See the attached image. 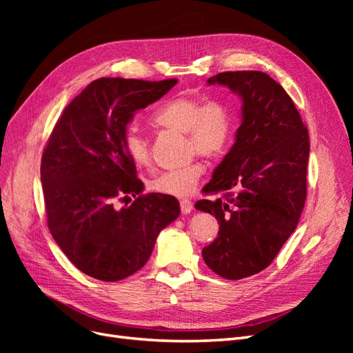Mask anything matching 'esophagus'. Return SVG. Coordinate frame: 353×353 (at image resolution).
<instances>
[{
  "instance_id": "obj_1",
  "label": "esophagus",
  "mask_w": 353,
  "mask_h": 353,
  "mask_svg": "<svg viewBox=\"0 0 353 353\" xmlns=\"http://www.w3.org/2000/svg\"><path fill=\"white\" fill-rule=\"evenodd\" d=\"M179 206H181V212H183L184 215H188V213L193 210V203H191L190 200H181Z\"/></svg>"
}]
</instances>
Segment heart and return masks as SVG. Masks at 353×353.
Listing matches in <instances>:
<instances>
[{
    "label": "heart",
    "mask_w": 353,
    "mask_h": 353,
    "mask_svg": "<svg viewBox=\"0 0 353 353\" xmlns=\"http://www.w3.org/2000/svg\"><path fill=\"white\" fill-rule=\"evenodd\" d=\"M152 122L159 128L185 134L187 150L210 160L225 153L232 137L231 114L225 105L216 100L174 99L154 112ZM123 148L137 166L150 163V143L137 128L131 126L125 131ZM203 172V165L193 162L157 175L152 181V188L157 193L184 199L193 193Z\"/></svg>",
    "instance_id": "1"
}]
</instances>
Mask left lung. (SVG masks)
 <instances>
[{
    "label": "left lung",
    "mask_w": 353,
    "mask_h": 353,
    "mask_svg": "<svg viewBox=\"0 0 353 353\" xmlns=\"http://www.w3.org/2000/svg\"><path fill=\"white\" fill-rule=\"evenodd\" d=\"M241 99L236 143L216 166L196 209L215 215L218 237L203 249L209 268L227 280L263 271L296 230L306 200L309 135L279 82L259 70L208 79Z\"/></svg>",
    "instance_id": "left-lung-1"
}]
</instances>
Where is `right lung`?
Masks as SVG:
<instances>
[{
  "label": "right lung",
  "instance_id": "add662e5",
  "mask_svg": "<svg viewBox=\"0 0 353 353\" xmlns=\"http://www.w3.org/2000/svg\"><path fill=\"white\" fill-rule=\"evenodd\" d=\"M176 79L100 78L77 95L57 121L41 160L48 228L79 271L119 281L141 270L159 232L179 216L174 196L141 194L123 148L137 110L162 99ZM136 197L131 207L115 201Z\"/></svg>",
  "mask_w": 353,
  "mask_h": 353
}]
</instances>
